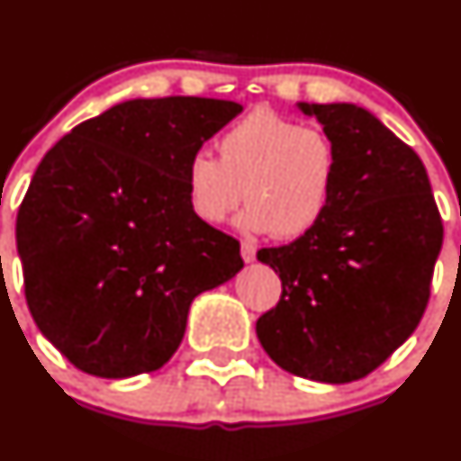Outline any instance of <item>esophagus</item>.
<instances>
[{
    "label": "esophagus",
    "instance_id": "obj_1",
    "mask_svg": "<svg viewBox=\"0 0 461 461\" xmlns=\"http://www.w3.org/2000/svg\"><path fill=\"white\" fill-rule=\"evenodd\" d=\"M240 257H243L245 263H252V260L257 258V245H254L252 240H243V243H240Z\"/></svg>",
    "mask_w": 461,
    "mask_h": 461
}]
</instances>
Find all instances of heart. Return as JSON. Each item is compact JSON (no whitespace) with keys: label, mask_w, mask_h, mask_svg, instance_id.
Here are the masks:
<instances>
[{"label":"heart","mask_w":461,"mask_h":461,"mask_svg":"<svg viewBox=\"0 0 461 461\" xmlns=\"http://www.w3.org/2000/svg\"><path fill=\"white\" fill-rule=\"evenodd\" d=\"M337 171V149L323 129L257 109L218 138V160L203 151L189 158L185 192L198 221L222 225L245 189L240 230L299 239L323 221Z\"/></svg>","instance_id":"heart-1"}]
</instances>
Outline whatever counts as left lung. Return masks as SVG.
<instances>
[{"label":"left lung","instance_id":"obj_1","mask_svg":"<svg viewBox=\"0 0 461 461\" xmlns=\"http://www.w3.org/2000/svg\"><path fill=\"white\" fill-rule=\"evenodd\" d=\"M296 106L334 142L337 183L312 231L257 254L283 283L257 337L287 373L348 384L379 368L420 325L444 227L424 162L368 109Z\"/></svg>","mask_w":461,"mask_h":461}]
</instances>
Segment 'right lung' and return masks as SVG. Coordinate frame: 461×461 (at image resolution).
Here are the masks:
<instances>
[{
    "label": "right lung",
    "mask_w": 461,
    "mask_h": 461,
    "mask_svg": "<svg viewBox=\"0 0 461 461\" xmlns=\"http://www.w3.org/2000/svg\"><path fill=\"white\" fill-rule=\"evenodd\" d=\"M243 111L212 97L120 102L37 167L17 213L26 303L76 368L127 379L178 350L192 301L243 269L240 245L192 213L185 167Z\"/></svg>",
    "instance_id": "add662e5"
}]
</instances>
